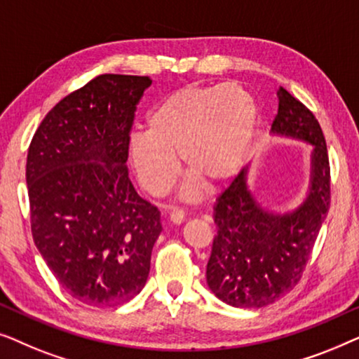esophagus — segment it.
<instances>
[{
	"mask_svg": "<svg viewBox=\"0 0 359 359\" xmlns=\"http://www.w3.org/2000/svg\"><path fill=\"white\" fill-rule=\"evenodd\" d=\"M168 217H170V220H171V222H173L175 225H180V224L184 222V214H183V210L173 209V210H171V212L168 214Z\"/></svg>",
	"mask_w": 359,
	"mask_h": 359,
	"instance_id": "1",
	"label": "esophagus"
}]
</instances>
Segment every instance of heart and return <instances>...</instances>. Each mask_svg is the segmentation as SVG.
Here are the masks:
<instances>
[{
  "label": "heart",
  "mask_w": 359,
  "mask_h": 359,
  "mask_svg": "<svg viewBox=\"0 0 359 359\" xmlns=\"http://www.w3.org/2000/svg\"><path fill=\"white\" fill-rule=\"evenodd\" d=\"M257 121V102L242 85L181 88L151 107L147 132L130 137V165L144 189L160 198L176 183L181 156L191 173L181 196L196 201L204 183L222 184L240 170Z\"/></svg>",
  "instance_id": "heart-1"
}]
</instances>
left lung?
Returning a JSON list of instances; mask_svg holds the SVG:
<instances>
[{
    "label": "left lung",
    "mask_w": 359,
    "mask_h": 359,
    "mask_svg": "<svg viewBox=\"0 0 359 359\" xmlns=\"http://www.w3.org/2000/svg\"><path fill=\"white\" fill-rule=\"evenodd\" d=\"M278 101L271 134L312 145L309 189L296 209L269 210L250 191L247 166L217 198V235L205 278L215 297L233 307H264L296 286L330 208V165L320 124L284 88Z\"/></svg>",
    "instance_id": "left-lung-1"
}]
</instances>
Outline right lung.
<instances>
[{
    "instance_id": "right-lung-1",
    "label": "right lung",
    "mask_w": 359,
    "mask_h": 359,
    "mask_svg": "<svg viewBox=\"0 0 359 359\" xmlns=\"http://www.w3.org/2000/svg\"><path fill=\"white\" fill-rule=\"evenodd\" d=\"M149 76L100 75L39 126L26 181L34 243L76 301L116 307L144 289L160 210L129 180L130 129Z\"/></svg>"
}]
</instances>
